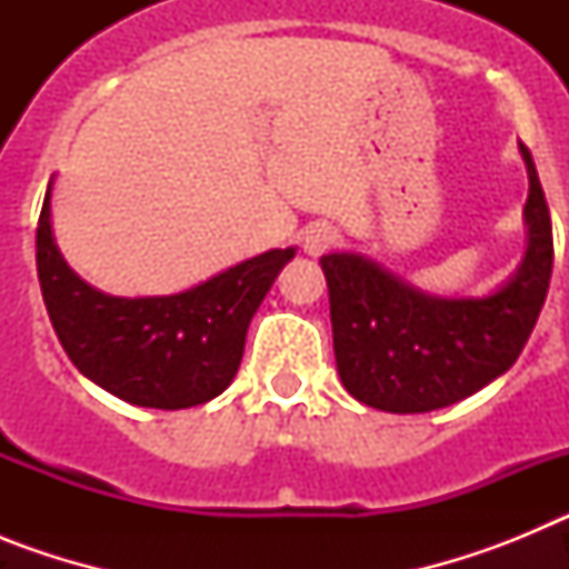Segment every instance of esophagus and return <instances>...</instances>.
I'll use <instances>...</instances> for the list:
<instances>
[{
	"mask_svg": "<svg viewBox=\"0 0 569 569\" xmlns=\"http://www.w3.org/2000/svg\"><path fill=\"white\" fill-rule=\"evenodd\" d=\"M336 241H339V233H336L330 224H310V228L305 230L301 248H305V253L308 256L319 259V256H325L328 250L336 248Z\"/></svg>",
	"mask_w": 569,
	"mask_h": 569,
	"instance_id": "34e87169",
	"label": "esophagus"
}]
</instances>
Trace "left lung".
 <instances>
[{"label":"left lung","mask_w":569,"mask_h":569,"mask_svg":"<svg viewBox=\"0 0 569 569\" xmlns=\"http://www.w3.org/2000/svg\"><path fill=\"white\" fill-rule=\"evenodd\" d=\"M519 268L485 296H436L361 253L321 256L336 370L345 390L385 413H430L507 373L530 339L552 273V224L532 156Z\"/></svg>","instance_id":"1"}]
</instances>
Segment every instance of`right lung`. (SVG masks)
Returning a JSON list of instances; mask_svg holds the SVG:
<instances>
[{"label": "right lung", "instance_id": "obj_1", "mask_svg": "<svg viewBox=\"0 0 569 569\" xmlns=\"http://www.w3.org/2000/svg\"><path fill=\"white\" fill-rule=\"evenodd\" d=\"M53 179L37 228L50 325L79 373L136 407L182 410L228 390L259 305L296 248L268 250L170 296H110L70 270L50 224Z\"/></svg>", "mask_w": 569, "mask_h": 569}]
</instances>
